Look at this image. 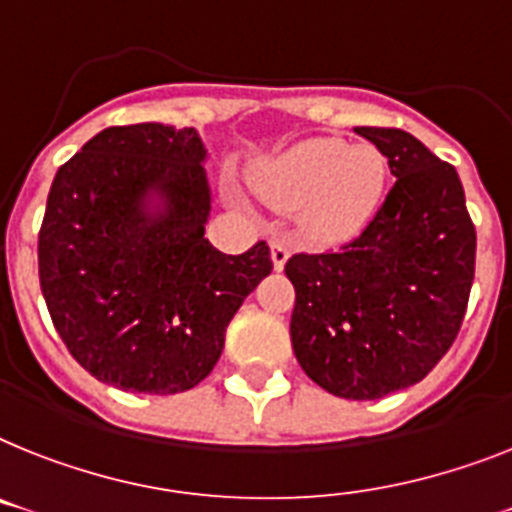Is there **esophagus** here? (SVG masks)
I'll return each instance as SVG.
<instances>
[{
  "label": "esophagus",
  "instance_id": "esophagus-1",
  "mask_svg": "<svg viewBox=\"0 0 512 512\" xmlns=\"http://www.w3.org/2000/svg\"><path fill=\"white\" fill-rule=\"evenodd\" d=\"M269 246H272L274 269L280 272L282 266L287 264V259H290V243H287V240H282V238H272V243H269Z\"/></svg>",
  "mask_w": 512,
  "mask_h": 512
}]
</instances>
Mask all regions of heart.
<instances>
[{
  "label": "heart",
  "instance_id": "heart-1",
  "mask_svg": "<svg viewBox=\"0 0 512 512\" xmlns=\"http://www.w3.org/2000/svg\"><path fill=\"white\" fill-rule=\"evenodd\" d=\"M251 183L274 209H301L311 238L335 243L369 225L382 201L387 162L371 143L311 138L256 164Z\"/></svg>",
  "mask_w": 512,
  "mask_h": 512
}]
</instances>
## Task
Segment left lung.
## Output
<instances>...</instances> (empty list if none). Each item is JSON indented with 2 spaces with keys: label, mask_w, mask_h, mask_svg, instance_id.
Returning a JSON list of instances; mask_svg holds the SVG:
<instances>
[{
  "label": "left lung",
  "mask_w": 512,
  "mask_h": 512,
  "mask_svg": "<svg viewBox=\"0 0 512 512\" xmlns=\"http://www.w3.org/2000/svg\"><path fill=\"white\" fill-rule=\"evenodd\" d=\"M398 180L337 251L295 253L290 340L301 369L348 400L421 382L455 342L474 285L476 230L453 164L398 128H356Z\"/></svg>",
  "instance_id": "obj_1"
}]
</instances>
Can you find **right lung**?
Wrapping results in <instances>:
<instances>
[{
    "label": "right lung",
    "instance_id": "obj_1",
    "mask_svg": "<svg viewBox=\"0 0 512 512\" xmlns=\"http://www.w3.org/2000/svg\"><path fill=\"white\" fill-rule=\"evenodd\" d=\"M193 128L101 130L54 175L38 280L70 356L125 392L175 395L214 369L246 295L272 272L204 238L211 190Z\"/></svg>",
    "mask_w": 512,
    "mask_h": 512
}]
</instances>
